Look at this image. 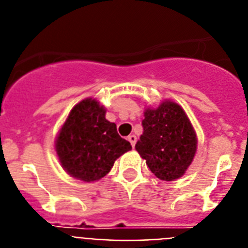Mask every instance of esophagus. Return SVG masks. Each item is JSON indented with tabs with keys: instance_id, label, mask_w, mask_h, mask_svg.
<instances>
[{
	"instance_id": "1",
	"label": "esophagus",
	"mask_w": 248,
	"mask_h": 248,
	"mask_svg": "<svg viewBox=\"0 0 248 248\" xmlns=\"http://www.w3.org/2000/svg\"><path fill=\"white\" fill-rule=\"evenodd\" d=\"M128 140H129V141H130L131 146H133V148H134V146H135V143H137V137H135V135H129V137H128Z\"/></svg>"
}]
</instances>
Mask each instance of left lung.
I'll use <instances>...</instances> for the list:
<instances>
[{"label": "left lung", "mask_w": 248, "mask_h": 248, "mask_svg": "<svg viewBox=\"0 0 248 248\" xmlns=\"http://www.w3.org/2000/svg\"><path fill=\"white\" fill-rule=\"evenodd\" d=\"M144 117V131L135 149L160 180H176L189 168L198 146L189 118L174 102L146 109Z\"/></svg>", "instance_id": "obj_1"}]
</instances>
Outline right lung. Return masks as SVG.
Here are the masks:
<instances>
[{"mask_svg":"<svg viewBox=\"0 0 248 248\" xmlns=\"http://www.w3.org/2000/svg\"><path fill=\"white\" fill-rule=\"evenodd\" d=\"M131 145L105 119V109L94 99L82 100L71 110L59 131L56 151L65 171L76 179L97 181Z\"/></svg>","mask_w":248,"mask_h":248,"instance_id":"obj_1","label":"right lung"}]
</instances>
